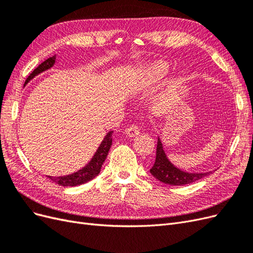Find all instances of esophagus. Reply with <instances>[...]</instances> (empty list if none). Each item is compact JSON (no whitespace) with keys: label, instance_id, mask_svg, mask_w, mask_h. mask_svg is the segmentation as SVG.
<instances>
[{"label":"esophagus","instance_id":"34e87169","mask_svg":"<svg viewBox=\"0 0 253 253\" xmlns=\"http://www.w3.org/2000/svg\"><path fill=\"white\" fill-rule=\"evenodd\" d=\"M140 132V128L138 126L136 125H133L131 126H128L126 129V134L128 136V137H135L139 134Z\"/></svg>","mask_w":253,"mask_h":253}]
</instances>
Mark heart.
I'll return each instance as SVG.
<instances>
[{
    "instance_id": "b5f03b06",
    "label": "heart",
    "mask_w": 253,
    "mask_h": 253,
    "mask_svg": "<svg viewBox=\"0 0 253 253\" xmlns=\"http://www.w3.org/2000/svg\"><path fill=\"white\" fill-rule=\"evenodd\" d=\"M169 72V64L165 61H155L142 71V77L147 81H160Z\"/></svg>"
}]
</instances>
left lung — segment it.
I'll return each mask as SVG.
<instances>
[{"instance_id":"obj_1","label":"left lung","mask_w":253,"mask_h":253,"mask_svg":"<svg viewBox=\"0 0 253 253\" xmlns=\"http://www.w3.org/2000/svg\"><path fill=\"white\" fill-rule=\"evenodd\" d=\"M150 173L154 176L156 179L164 183L172 186H183L189 185L198 179H202L206 176L210 175L212 172L206 173H189L182 171L176 168L167 157V154L164 151L162 140L158 137L157 149H156V159L155 163L151 168Z\"/></svg>"}]
</instances>
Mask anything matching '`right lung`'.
Wrapping results in <instances>:
<instances>
[{
	"instance_id": "obj_1",
	"label": "right lung",
	"mask_w": 253,
	"mask_h": 253,
	"mask_svg": "<svg viewBox=\"0 0 253 253\" xmlns=\"http://www.w3.org/2000/svg\"><path fill=\"white\" fill-rule=\"evenodd\" d=\"M56 62V56H52L48 58L47 60H45L44 62H42L39 66H38L36 70L28 76V78L26 79L24 85L35 78L36 76L39 74L49 70L53 66ZM112 136H113V131H110L108 134L105 135L103 138L102 142L99 145L96 153L94 154L93 158L90 159V162L85 166L83 167L82 169L78 170L77 172H75L70 175H65V176H47V177L53 181L58 183L60 186L63 187H74V186H79L82 185V183H85L93 178H95L96 176L100 173L101 167L104 163V160L109 154V151L111 149L112 145Z\"/></svg>"
}]
</instances>
